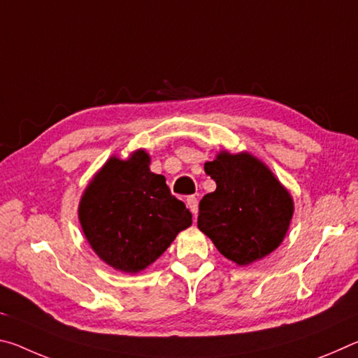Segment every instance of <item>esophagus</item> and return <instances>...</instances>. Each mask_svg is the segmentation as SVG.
<instances>
[{
    "label": "esophagus",
    "mask_w": 358,
    "mask_h": 358,
    "mask_svg": "<svg viewBox=\"0 0 358 358\" xmlns=\"http://www.w3.org/2000/svg\"><path fill=\"white\" fill-rule=\"evenodd\" d=\"M186 205H187V208L191 210V213H192V216L196 217L197 216V210H199V202H197V197H194V196H189L186 199Z\"/></svg>",
    "instance_id": "34e87169"
}]
</instances>
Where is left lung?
<instances>
[{
	"mask_svg": "<svg viewBox=\"0 0 358 358\" xmlns=\"http://www.w3.org/2000/svg\"><path fill=\"white\" fill-rule=\"evenodd\" d=\"M216 189L199 203L197 226L224 257L248 265L275 251L294 213L290 194L256 157L220 153L205 164Z\"/></svg>",
	"mask_w": 358,
	"mask_h": 358,
	"instance_id": "obj_1",
	"label": "left lung"
}]
</instances>
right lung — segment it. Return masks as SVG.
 <instances>
[{"label": "right lung", "instance_id": "right-lung-1", "mask_svg": "<svg viewBox=\"0 0 358 358\" xmlns=\"http://www.w3.org/2000/svg\"><path fill=\"white\" fill-rule=\"evenodd\" d=\"M145 151L112 157L85 191L78 220L94 252L113 268L137 273L164 252L192 215L172 196L162 175L150 172Z\"/></svg>", "mask_w": 358, "mask_h": 358}]
</instances>
